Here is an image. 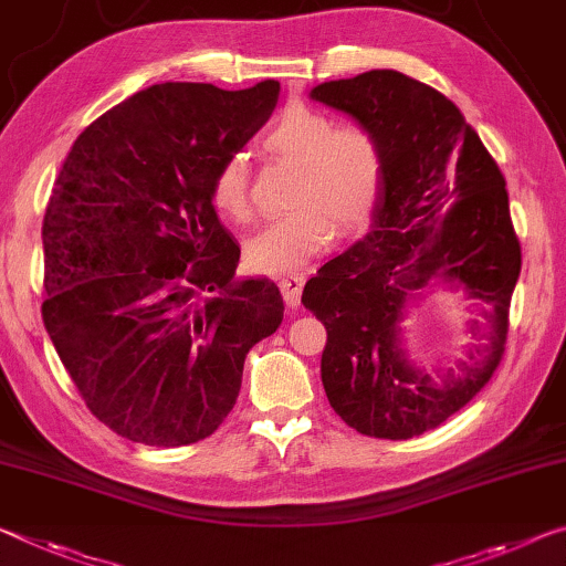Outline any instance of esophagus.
<instances>
[{
    "label": "esophagus",
    "mask_w": 566,
    "mask_h": 566,
    "mask_svg": "<svg viewBox=\"0 0 566 566\" xmlns=\"http://www.w3.org/2000/svg\"><path fill=\"white\" fill-rule=\"evenodd\" d=\"M307 282V276L302 272H290L280 276V290H282V297L284 302L290 304V307H297L300 300H302V286Z\"/></svg>",
    "instance_id": "esophagus-1"
}]
</instances>
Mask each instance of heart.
<instances>
[{"label": "heart", "instance_id": "1", "mask_svg": "<svg viewBox=\"0 0 566 566\" xmlns=\"http://www.w3.org/2000/svg\"><path fill=\"white\" fill-rule=\"evenodd\" d=\"M262 146L297 164L282 219L247 247V262L264 274L302 269L335 239L353 237L373 221L385 191V150L365 125H335L329 115L294 105L272 123ZM211 199L229 219L254 221L249 168L227 156L211 176Z\"/></svg>", "mask_w": 566, "mask_h": 566}]
</instances>
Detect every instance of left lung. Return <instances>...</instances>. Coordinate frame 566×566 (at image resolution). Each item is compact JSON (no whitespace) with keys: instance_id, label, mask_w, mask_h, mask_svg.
I'll return each mask as SVG.
<instances>
[{"instance_id":"1","label":"left lung","mask_w":566,"mask_h":566,"mask_svg":"<svg viewBox=\"0 0 566 566\" xmlns=\"http://www.w3.org/2000/svg\"><path fill=\"white\" fill-rule=\"evenodd\" d=\"M312 97L353 115L385 150L373 229L304 284V307L327 329L322 385L357 433L408 441L476 398L504 357L522 272L506 181L459 107L396 70L332 80ZM436 279L486 303L490 325L469 361L430 379L405 360L397 322Z\"/></svg>"}]
</instances>
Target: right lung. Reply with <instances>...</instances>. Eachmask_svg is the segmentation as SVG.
<instances>
[{
    "label": "right lung",
    "instance_id": "right-lung-1",
    "mask_svg": "<svg viewBox=\"0 0 566 566\" xmlns=\"http://www.w3.org/2000/svg\"><path fill=\"white\" fill-rule=\"evenodd\" d=\"M280 83H160L73 143L42 223V319L87 410L133 443L209 438L247 353L284 317L280 286L237 280L211 176L269 120Z\"/></svg>",
    "mask_w": 566,
    "mask_h": 566
}]
</instances>
